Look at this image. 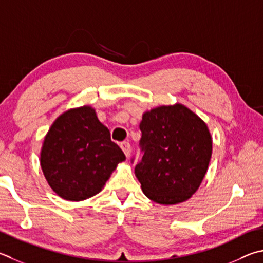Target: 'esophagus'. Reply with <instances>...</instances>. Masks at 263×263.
Returning <instances> with one entry per match:
<instances>
[{
	"mask_svg": "<svg viewBox=\"0 0 263 263\" xmlns=\"http://www.w3.org/2000/svg\"><path fill=\"white\" fill-rule=\"evenodd\" d=\"M121 148H122V151L124 152V154H125L126 156L130 155V152H131V145L128 144L127 141L121 142Z\"/></svg>",
	"mask_w": 263,
	"mask_h": 263,
	"instance_id": "obj_1",
	"label": "esophagus"
}]
</instances>
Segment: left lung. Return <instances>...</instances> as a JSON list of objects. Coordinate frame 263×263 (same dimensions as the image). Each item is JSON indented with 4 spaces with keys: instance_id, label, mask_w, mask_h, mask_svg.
Wrapping results in <instances>:
<instances>
[{
    "instance_id": "8db88e82",
    "label": "left lung",
    "mask_w": 263,
    "mask_h": 263,
    "mask_svg": "<svg viewBox=\"0 0 263 263\" xmlns=\"http://www.w3.org/2000/svg\"><path fill=\"white\" fill-rule=\"evenodd\" d=\"M139 127L144 155L135 173L142 192L161 204L186 201L199 189L212 157L207 125L177 103L145 112Z\"/></svg>"
}]
</instances>
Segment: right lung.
Returning <instances> with one entry per match:
<instances>
[{
    "label": "right lung",
    "instance_id": "right-lung-1",
    "mask_svg": "<svg viewBox=\"0 0 263 263\" xmlns=\"http://www.w3.org/2000/svg\"><path fill=\"white\" fill-rule=\"evenodd\" d=\"M123 151L89 106L70 109L56 119L42 145L40 163L52 191L69 201L98 194L118 163Z\"/></svg>",
    "mask_w": 263,
    "mask_h": 263
}]
</instances>
